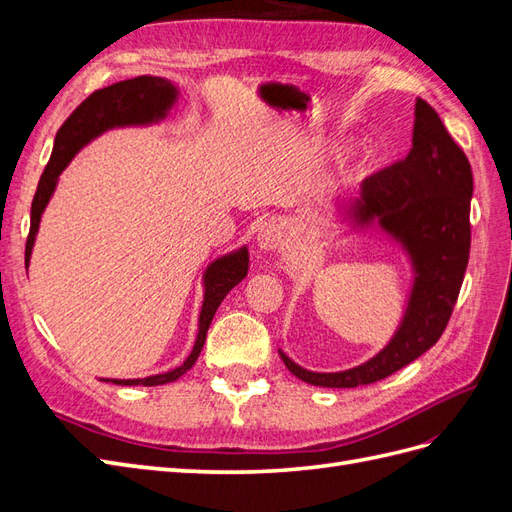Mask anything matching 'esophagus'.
<instances>
[{"label":"esophagus","instance_id":"34e87169","mask_svg":"<svg viewBox=\"0 0 512 512\" xmlns=\"http://www.w3.org/2000/svg\"><path fill=\"white\" fill-rule=\"evenodd\" d=\"M286 241V226L282 220H271L258 230V245L262 250H280Z\"/></svg>","mask_w":512,"mask_h":512}]
</instances>
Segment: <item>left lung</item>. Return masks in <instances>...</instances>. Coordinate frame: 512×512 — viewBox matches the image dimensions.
<instances>
[{
  "label": "left lung",
  "instance_id": "8db88e82",
  "mask_svg": "<svg viewBox=\"0 0 512 512\" xmlns=\"http://www.w3.org/2000/svg\"><path fill=\"white\" fill-rule=\"evenodd\" d=\"M472 166L431 104L416 98L412 149L363 181L352 211L378 220L412 256L416 282L399 331L374 359L337 374H316L280 352L294 376L314 386L354 389L378 382L427 352L455 309L470 258Z\"/></svg>",
  "mask_w": 512,
  "mask_h": 512
}]
</instances>
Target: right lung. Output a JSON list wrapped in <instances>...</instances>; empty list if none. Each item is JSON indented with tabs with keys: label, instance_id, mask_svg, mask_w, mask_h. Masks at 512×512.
<instances>
[{
	"label": "right lung",
	"instance_id": "right-lung-1",
	"mask_svg": "<svg viewBox=\"0 0 512 512\" xmlns=\"http://www.w3.org/2000/svg\"><path fill=\"white\" fill-rule=\"evenodd\" d=\"M175 96H177V89L168 81L158 79V76H136V79H128V81H121V83L94 91V94L85 98L79 106L74 108L55 136L51 160L46 164L38 183V190L34 194L32 224H29V235L25 243V267L29 265V256H32L40 215L55 190L59 173L68 166L74 153L79 151L87 141H91V138L104 132L106 128L128 126V123H147L158 117H164L168 106L175 102ZM247 262H250V258H247V250L243 247V250L235 254L215 260L207 269L205 303H203V312H200L198 337L190 356L183 361V365L158 376L138 378V380H108V382H115L121 386H136V384L158 386V384L175 382L177 378H181L185 371L196 363L200 350H203L209 324L213 320V314L218 312L220 303L224 301L230 288H235L247 275Z\"/></svg>",
	"mask_w": 512,
	"mask_h": 512
}]
</instances>
